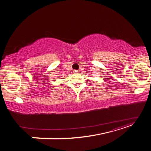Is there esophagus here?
Masks as SVG:
<instances>
[{
  "label": "esophagus",
  "mask_w": 151,
  "mask_h": 151,
  "mask_svg": "<svg viewBox=\"0 0 151 151\" xmlns=\"http://www.w3.org/2000/svg\"><path fill=\"white\" fill-rule=\"evenodd\" d=\"M79 70H74V73H75V74H77V73H79Z\"/></svg>",
  "instance_id": "obj_1"
}]
</instances>
